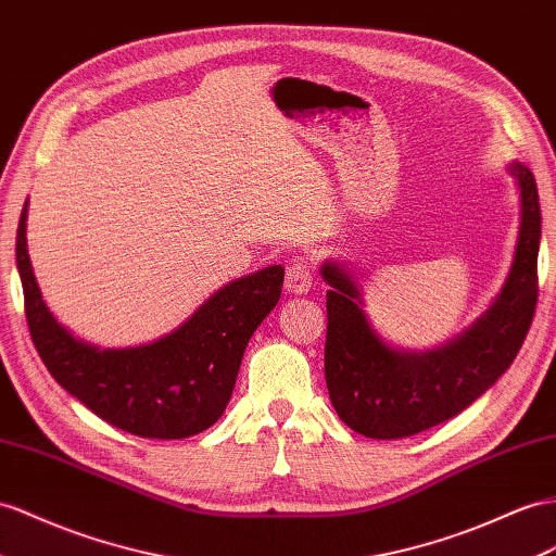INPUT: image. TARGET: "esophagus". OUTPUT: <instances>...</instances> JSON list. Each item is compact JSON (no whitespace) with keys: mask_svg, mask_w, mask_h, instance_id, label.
I'll list each match as a JSON object with an SVG mask.
<instances>
[{"mask_svg":"<svg viewBox=\"0 0 556 556\" xmlns=\"http://www.w3.org/2000/svg\"><path fill=\"white\" fill-rule=\"evenodd\" d=\"M312 265L305 258H295L287 269V291L289 293H307L312 287Z\"/></svg>","mask_w":556,"mask_h":556,"instance_id":"obj_1","label":"esophagus"}]
</instances>
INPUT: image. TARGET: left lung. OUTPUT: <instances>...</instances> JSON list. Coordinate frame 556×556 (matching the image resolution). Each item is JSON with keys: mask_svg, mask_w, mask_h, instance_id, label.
I'll return each mask as SVG.
<instances>
[{"mask_svg": "<svg viewBox=\"0 0 556 556\" xmlns=\"http://www.w3.org/2000/svg\"><path fill=\"white\" fill-rule=\"evenodd\" d=\"M519 192V235L507 279L489 309L432 350L390 345L364 309V291L345 263L326 258L324 371L331 404L350 430L404 439L458 416L515 362L538 301L540 202L529 166L509 162Z\"/></svg>", "mask_w": 556, "mask_h": 556, "instance_id": "obj_1", "label": "left lung"}]
</instances>
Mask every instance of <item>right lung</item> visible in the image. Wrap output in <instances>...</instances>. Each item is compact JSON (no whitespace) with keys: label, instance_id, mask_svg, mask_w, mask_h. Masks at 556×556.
I'll use <instances>...</instances> for the list:
<instances>
[{"label":"right lung","instance_id":"right-lung-1","mask_svg":"<svg viewBox=\"0 0 556 556\" xmlns=\"http://www.w3.org/2000/svg\"><path fill=\"white\" fill-rule=\"evenodd\" d=\"M27 204L16 265L33 343L53 380L112 427L146 439H185L208 430L230 402L253 331L275 309L283 267L225 283L178 329L138 348H101L77 338L41 298L27 253Z\"/></svg>","mask_w":556,"mask_h":556}]
</instances>
